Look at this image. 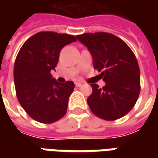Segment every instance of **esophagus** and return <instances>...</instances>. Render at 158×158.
<instances>
[{"label":"esophagus","mask_w":158,"mask_h":158,"mask_svg":"<svg viewBox=\"0 0 158 158\" xmlns=\"http://www.w3.org/2000/svg\"><path fill=\"white\" fill-rule=\"evenodd\" d=\"M75 84H76V87H81V86H82V82H76V83H75Z\"/></svg>","instance_id":"obj_1"}]
</instances>
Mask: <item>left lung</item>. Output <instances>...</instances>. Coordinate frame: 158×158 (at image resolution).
Listing matches in <instances>:
<instances>
[{"instance_id":"obj_1","label":"left lung","mask_w":158,"mask_h":158,"mask_svg":"<svg viewBox=\"0 0 158 158\" xmlns=\"http://www.w3.org/2000/svg\"><path fill=\"white\" fill-rule=\"evenodd\" d=\"M77 40L87 46L93 58L94 69L106 85L90 83L92 93L88 105L98 118L115 120L135 106L141 90L140 69L130 47L115 35L107 32L83 33Z\"/></svg>"}]
</instances>
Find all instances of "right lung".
Here are the masks:
<instances>
[{
  "label": "right lung",
  "instance_id": "1",
  "mask_svg": "<svg viewBox=\"0 0 158 158\" xmlns=\"http://www.w3.org/2000/svg\"><path fill=\"white\" fill-rule=\"evenodd\" d=\"M76 41L69 34L41 31L22 46L14 65L16 97L23 110L35 120L50 124L61 118L74 90L72 81L60 83L51 74L60 50Z\"/></svg>",
  "mask_w": 158,
  "mask_h": 158
}]
</instances>
